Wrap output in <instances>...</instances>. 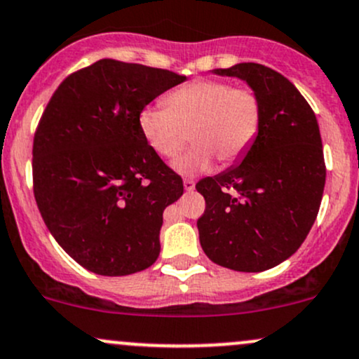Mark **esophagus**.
<instances>
[{"label": "esophagus", "mask_w": 359, "mask_h": 359, "mask_svg": "<svg viewBox=\"0 0 359 359\" xmlns=\"http://www.w3.org/2000/svg\"><path fill=\"white\" fill-rule=\"evenodd\" d=\"M194 187H196V184H194V180H191V179H186L184 180V189H186V191H194Z\"/></svg>", "instance_id": "obj_1"}]
</instances>
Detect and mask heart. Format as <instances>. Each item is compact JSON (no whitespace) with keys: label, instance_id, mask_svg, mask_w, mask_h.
<instances>
[{"label":"heart","instance_id":"obj_1","mask_svg":"<svg viewBox=\"0 0 359 359\" xmlns=\"http://www.w3.org/2000/svg\"><path fill=\"white\" fill-rule=\"evenodd\" d=\"M147 143L165 158L186 144L187 153L172 163L180 175L210 170L215 158L231 165L249 151L262 126V102L252 88H235L224 80H194L165 97L163 105H147L137 116Z\"/></svg>","mask_w":359,"mask_h":359}]
</instances>
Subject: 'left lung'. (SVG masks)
Wrapping results in <instances>:
<instances>
[{
  "instance_id": "obj_1",
  "label": "left lung",
  "mask_w": 359,
  "mask_h": 359,
  "mask_svg": "<svg viewBox=\"0 0 359 359\" xmlns=\"http://www.w3.org/2000/svg\"><path fill=\"white\" fill-rule=\"evenodd\" d=\"M212 74L238 78L257 93L262 126L237 163L196 186L206 199L199 242L218 266L261 273L300 249L317 218L325 186L318 122L278 71L240 62Z\"/></svg>"
}]
</instances>
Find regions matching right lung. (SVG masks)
I'll list each match as a JSON object with an SVG mask.
<instances>
[{"instance_id": "add662e5", "label": "right lung", "mask_w": 359, "mask_h": 359, "mask_svg": "<svg viewBox=\"0 0 359 359\" xmlns=\"http://www.w3.org/2000/svg\"><path fill=\"white\" fill-rule=\"evenodd\" d=\"M182 74L100 59L69 74L34 137V194L50 235L100 276L147 269L160 255L165 208L184 194L137 126L141 109Z\"/></svg>"}]
</instances>
